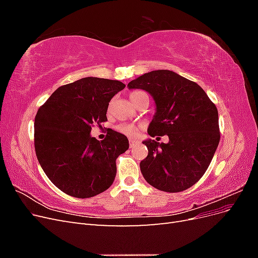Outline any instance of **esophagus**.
<instances>
[{
	"label": "esophagus",
	"instance_id": "obj_1",
	"mask_svg": "<svg viewBox=\"0 0 258 258\" xmlns=\"http://www.w3.org/2000/svg\"><path fill=\"white\" fill-rule=\"evenodd\" d=\"M140 142L139 141H137V140H132V139H130L129 140V146L132 148V147H135V146H137L138 144H139Z\"/></svg>",
	"mask_w": 258,
	"mask_h": 258
}]
</instances>
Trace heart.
I'll list each match as a JSON object with an SVG mask.
<instances>
[{
  "label": "heart",
  "instance_id": "b5f03b06",
  "mask_svg": "<svg viewBox=\"0 0 258 258\" xmlns=\"http://www.w3.org/2000/svg\"><path fill=\"white\" fill-rule=\"evenodd\" d=\"M143 95H146V93L143 92V91H134V92H131L130 93L131 102L136 105L137 102H138V100L141 98ZM112 103H111V105H112ZM117 130H118L120 134H122L124 136L136 137L138 135V132H139V126H137V124H135V123L124 122V123L118 124V126H117Z\"/></svg>",
  "mask_w": 258,
  "mask_h": 258
}]
</instances>
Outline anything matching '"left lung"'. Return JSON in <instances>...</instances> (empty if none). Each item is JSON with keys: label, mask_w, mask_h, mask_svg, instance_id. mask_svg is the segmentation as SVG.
I'll return each mask as SVG.
<instances>
[{"label": "left lung", "mask_w": 258, "mask_h": 258, "mask_svg": "<svg viewBox=\"0 0 258 258\" xmlns=\"http://www.w3.org/2000/svg\"><path fill=\"white\" fill-rule=\"evenodd\" d=\"M128 88L143 89L155 101L147 134L169 137L168 143L143 141L148 155L140 169L145 181L168 192L189 188L205 174L220 143L215 104L198 84L169 70L145 73Z\"/></svg>", "instance_id": "8db88e82"}]
</instances>
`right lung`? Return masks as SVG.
<instances>
[{
	"label": "right lung",
	"mask_w": 258,
	"mask_h": 258,
	"mask_svg": "<svg viewBox=\"0 0 258 258\" xmlns=\"http://www.w3.org/2000/svg\"><path fill=\"white\" fill-rule=\"evenodd\" d=\"M126 85L84 77L61 86L38 108L34 146L51 183L69 196L90 198L106 190L116 175V159L129 148L126 136L111 130L103 141L90 136L106 121L108 102Z\"/></svg>",
	"instance_id": "1"
}]
</instances>
